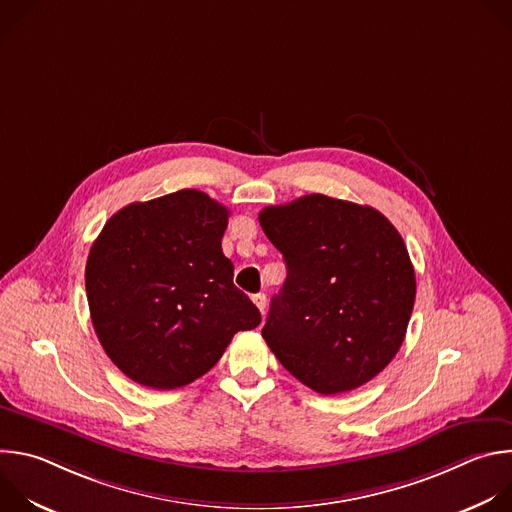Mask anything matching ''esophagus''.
<instances>
[{
	"label": "esophagus",
	"mask_w": 512,
	"mask_h": 512,
	"mask_svg": "<svg viewBox=\"0 0 512 512\" xmlns=\"http://www.w3.org/2000/svg\"><path fill=\"white\" fill-rule=\"evenodd\" d=\"M251 300H253V304L259 308V312L263 314V312H265V306H267V298H265V294H255Z\"/></svg>",
	"instance_id": "esophagus-1"
}]
</instances>
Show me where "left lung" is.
Here are the masks:
<instances>
[{
  "mask_svg": "<svg viewBox=\"0 0 512 512\" xmlns=\"http://www.w3.org/2000/svg\"><path fill=\"white\" fill-rule=\"evenodd\" d=\"M259 225L287 277L261 330L283 367L320 395L375 379L399 352L415 271L389 218L324 194L267 206Z\"/></svg>",
  "mask_w": 512,
  "mask_h": 512,
  "instance_id": "1",
  "label": "left lung"
}]
</instances>
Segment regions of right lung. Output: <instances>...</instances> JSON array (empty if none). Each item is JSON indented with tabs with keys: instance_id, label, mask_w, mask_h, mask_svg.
I'll return each mask as SVG.
<instances>
[{
	"instance_id": "1",
	"label": "right lung",
	"mask_w": 512,
	"mask_h": 512,
	"mask_svg": "<svg viewBox=\"0 0 512 512\" xmlns=\"http://www.w3.org/2000/svg\"><path fill=\"white\" fill-rule=\"evenodd\" d=\"M229 210L178 190L115 212L85 269L97 338L131 381L178 389L208 373L239 330L261 322L233 283L221 241Z\"/></svg>"
}]
</instances>
